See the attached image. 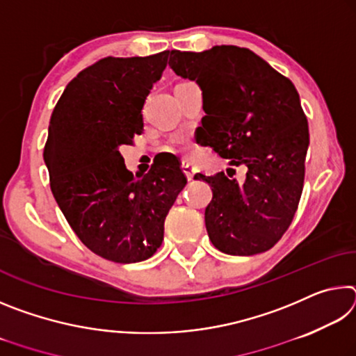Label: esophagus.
<instances>
[{"label": "esophagus", "instance_id": "esophagus-1", "mask_svg": "<svg viewBox=\"0 0 356 356\" xmlns=\"http://www.w3.org/2000/svg\"><path fill=\"white\" fill-rule=\"evenodd\" d=\"M182 171L185 172V176L188 180H191L193 176H195V168H193L188 161H182Z\"/></svg>", "mask_w": 356, "mask_h": 356}]
</instances>
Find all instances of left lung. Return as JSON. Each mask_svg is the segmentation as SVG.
Instances as JSON below:
<instances>
[{
	"mask_svg": "<svg viewBox=\"0 0 356 356\" xmlns=\"http://www.w3.org/2000/svg\"><path fill=\"white\" fill-rule=\"evenodd\" d=\"M170 65L202 89L206 116L197 143L248 170L243 185L225 172L195 176L212 186L209 238L232 256L270 250L291 226L303 191L309 130L297 89L256 53L236 45L172 50Z\"/></svg>",
	"mask_w": 356,
	"mask_h": 356,
	"instance_id": "obj_1",
	"label": "left lung"
}]
</instances>
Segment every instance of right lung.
I'll return each instance as SVG.
<instances>
[{
	"label": "right lung",
	"instance_id": "right-lung-1",
	"mask_svg": "<svg viewBox=\"0 0 356 356\" xmlns=\"http://www.w3.org/2000/svg\"><path fill=\"white\" fill-rule=\"evenodd\" d=\"M168 56H108L89 65L64 89L48 125L44 160L59 209L89 250L118 264L155 254L186 184L177 159L154 161L136 179L119 152L143 134L141 110Z\"/></svg>",
	"mask_w": 356,
	"mask_h": 356
}]
</instances>
